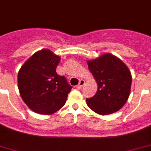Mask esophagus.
Listing matches in <instances>:
<instances>
[{"label":"esophagus","instance_id":"obj_1","mask_svg":"<svg viewBox=\"0 0 151 151\" xmlns=\"http://www.w3.org/2000/svg\"><path fill=\"white\" fill-rule=\"evenodd\" d=\"M85 80L81 79V80L79 81V84H78V88H82L83 86L85 85Z\"/></svg>","mask_w":151,"mask_h":151}]
</instances>
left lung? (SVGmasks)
Wrapping results in <instances>:
<instances>
[{"instance_id":"1","label":"left lung","mask_w":151,"mask_h":151,"mask_svg":"<svg viewBox=\"0 0 151 151\" xmlns=\"http://www.w3.org/2000/svg\"><path fill=\"white\" fill-rule=\"evenodd\" d=\"M87 64L98 85L96 95L86 99L88 106L100 115L118 111L127 102L131 91L132 74L128 66L110 53L88 60Z\"/></svg>"}]
</instances>
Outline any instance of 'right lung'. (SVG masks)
I'll list each match as a JSON object with an SVG mask.
<instances>
[{
    "label": "right lung",
    "instance_id": "1",
    "mask_svg": "<svg viewBox=\"0 0 151 151\" xmlns=\"http://www.w3.org/2000/svg\"><path fill=\"white\" fill-rule=\"evenodd\" d=\"M60 57L49 49L35 52L21 66L18 88L27 106L40 114H52L66 103L70 85L56 73Z\"/></svg>",
    "mask_w": 151,
    "mask_h": 151
}]
</instances>
